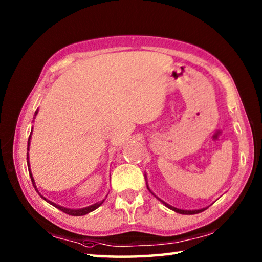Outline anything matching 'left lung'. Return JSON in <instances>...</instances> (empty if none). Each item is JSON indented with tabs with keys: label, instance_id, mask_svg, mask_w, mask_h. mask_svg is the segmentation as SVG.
<instances>
[{
	"label": "left lung",
	"instance_id": "1",
	"mask_svg": "<svg viewBox=\"0 0 262 262\" xmlns=\"http://www.w3.org/2000/svg\"><path fill=\"white\" fill-rule=\"evenodd\" d=\"M147 188H148V190L150 191L151 192V190L149 189V186L147 185ZM152 193V192H151ZM154 194V193H152ZM154 196H155V194H154ZM156 197V196H155ZM157 199H160L159 197H156ZM160 201L163 203V204L167 206V207H169L170 210H172V211H175V212H177V213H181V214H196V213H199V212H203V211L204 210H206V209H199V210H181V209H177V207H173V206H171V205H169V204H167V203L165 202H163L162 201V199H160Z\"/></svg>",
	"mask_w": 262,
	"mask_h": 262
}]
</instances>
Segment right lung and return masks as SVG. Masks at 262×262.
Instances as JSON below:
<instances>
[{
	"label": "right lung",
	"instance_id": "right-lung-1",
	"mask_svg": "<svg viewBox=\"0 0 262 262\" xmlns=\"http://www.w3.org/2000/svg\"><path fill=\"white\" fill-rule=\"evenodd\" d=\"M37 113H38V110H37V111L35 112V115H37ZM30 139H31V133H30V136H29V140H28V151H29V146H30ZM27 160H28V168H29V170H30V164H29V152L27 154ZM29 175H30V177H31V182H32V185H34L35 190L37 191V192H38V189H37V186H36L35 180H34V177H32L31 170H30V171H29ZM38 194H39V196H40L41 198L44 199V201H47V202H48V203H50V204H51V205H53L55 207H57V209H59L60 211H63V212L68 213V214H70V215H84V214H87V213L92 212V211H94L95 209H98V207L102 204L103 201H105V199H103V201H101V202L95 203V204H93V205H90V206L82 207V209H68V207H64V206L57 205L56 203H53V202H51V201H49V199H47L45 197L41 196V194H40L39 192H38Z\"/></svg>",
	"mask_w": 262,
	"mask_h": 262
}]
</instances>
